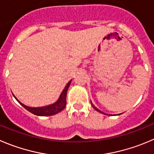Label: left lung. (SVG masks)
<instances>
[{"label": "left lung", "mask_w": 154, "mask_h": 154, "mask_svg": "<svg viewBox=\"0 0 154 154\" xmlns=\"http://www.w3.org/2000/svg\"><path fill=\"white\" fill-rule=\"evenodd\" d=\"M91 105H92V106H93V108H94V109H96V110H97V111H99V112H100V110H99V109H97V107H95V106H94V105H93V104H92V103H91Z\"/></svg>", "instance_id": "1"}]
</instances>
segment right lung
Wrapping results in <instances>:
<instances>
[{
    "label": "right lung",
    "mask_w": 154,
    "mask_h": 154,
    "mask_svg": "<svg viewBox=\"0 0 154 154\" xmlns=\"http://www.w3.org/2000/svg\"><path fill=\"white\" fill-rule=\"evenodd\" d=\"M70 83H71V80L67 83L66 86L65 88L63 89V91L62 93H61L59 99H58V100L56 103H54V104L52 105H49V106H43V107H29V106L23 104L21 102H20L17 100L14 95V97L17 99V101H18L25 109H26L28 111H29V112H32V113L35 114V115L42 116L54 115V114L57 113V112L63 110V109L66 107V93Z\"/></svg>",
    "instance_id": "add662e5"
}]
</instances>
